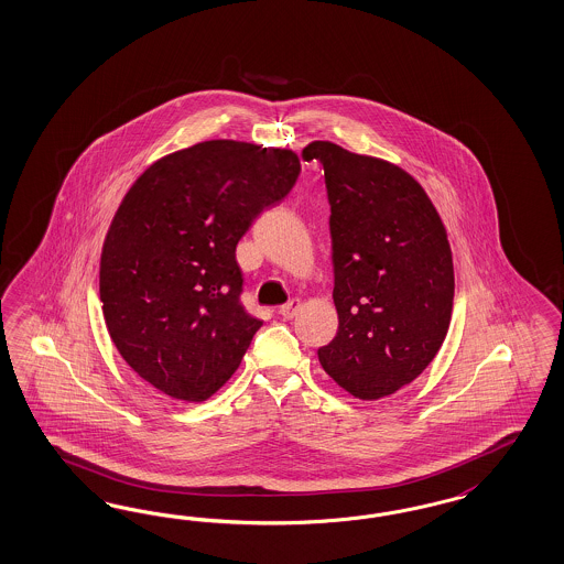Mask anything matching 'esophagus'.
Instances as JSON below:
<instances>
[{
	"label": "esophagus",
	"instance_id": "1",
	"mask_svg": "<svg viewBox=\"0 0 564 564\" xmlns=\"http://www.w3.org/2000/svg\"><path fill=\"white\" fill-rule=\"evenodd\" d=\"M299 310H301V301H299V299H292L286 305H282L278 313H280L284 319H292V317L299 313Z\"/></svg>",
	"mask_w": 564,
	"mask_h": 564
}]
</instances>
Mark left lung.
<instances>
[{
    "label": "left lung",
    "mask_w": 564,
    "mask_h": 564,
    "mask_svg": "<svg viewBox=\"0 0 564 564\" xmlns=\"http://www.w3.org/2000/svg\"><path fill=\"white\" fill-rule=\"evenodd\" d=\"M324 165L338 332L317 350L355 399L413 382L446 338L455 299L453 253L434 203L411 174L329 141L303 149Z\"/></svg>",
    "instance_id": "obj_1"
}]
</instances>
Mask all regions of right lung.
Segmentation results:
<instances>
[{
    "label": "right lung",
    "mask_w": 564,
    "mask_h": 564,
    "mask_svg": "<svg viewBox=\"0 0 564 564\" xmlns=\"http://www.w3.org/2000/svg\"><path fill=\"white\" fill-rule=\"evenodd\" d=\"M301 172L291 149L205 141L130 186L101 251L99 296L122 359L167 397L200 402L230 380L261 319L242 303L237 245Z\"/></svg>",
    "instance_id": "obj_1"
}]
</instances>
